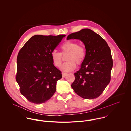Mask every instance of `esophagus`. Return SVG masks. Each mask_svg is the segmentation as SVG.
Listing matches in <instances>:
<instances>
[{"instance_id": "1", "label": "esophagus", "mask_w": 131, "mask_h": 131, "mask_svg": "<svg viewBox=\"0 0 131 131\" xmlns=\"http://www.w3.org/2000/svg\"><path fill=\"white\" fill-rule=\"evenodd\" d=\"M66 75H67V73H64V72H62V76L63 77H64Z\"/></svg>"}]
</instances>
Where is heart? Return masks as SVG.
I'll return each mask as SVG.
<instances>
[{"instance_id":"1","label":"heart","mask_w":131,"mask_h":131,"mask_svg":"<svg viewBox=\"0 0 131 131\" xmlns=\"http://www.w3.org/2000/svg\"><path fill=\"white\" fill-rule=\"evenodd\" d=\"M61 53L54 51L51 54V58L54 66L59 68L63 61L62 56L68 55L66 58L67 62L61 67V70L63 72H71L78 66L81 65L84 61L86 50L84 46L78 45L76 41L68 40L62 44L60 47Z\"/></svg>"}]
</instances>
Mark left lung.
Returning a JSON list of instances; mask_svg holds the SVG:
<instances>
[{"mask_svg": "<svg viewBox=\"0 0 131 131\" xmlns=\"http://www.w3.org/2000/svg\"><path fill=\"white\" fill-rule=\"evenodd\" d=\"M67 39L80 40L86 50L80 69L74 74L75 79L72 88L83 98L98 97L111 80L113 59L110 47L103 38L89 29L72 33Z\"/></svg>", "mask_w": 131, "mask_h": 131, "instance_id": "left-lung-1", "label": "left lung"}]
</instances>
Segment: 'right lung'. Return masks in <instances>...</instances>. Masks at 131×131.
Instances as JSON below:
<instances>
[{
    "instance_id": "right-lung-1",
    "label": "right lung",
    "mask_w": 131,
    "mask_h": 131,
    "mask_svg": "<svg viewBox=\"0 0 131 131\" xmlns=\"http://www.w3.org/2000/svg\"><path fill=\"white\" fill-rule=\"evenodd\" d=\"M65 36L36 35L20 50L16 80L21 94L30 102L44 103L54 94L62 74L54 66L51 54Z\"/></svg>"
}]
</instances>
